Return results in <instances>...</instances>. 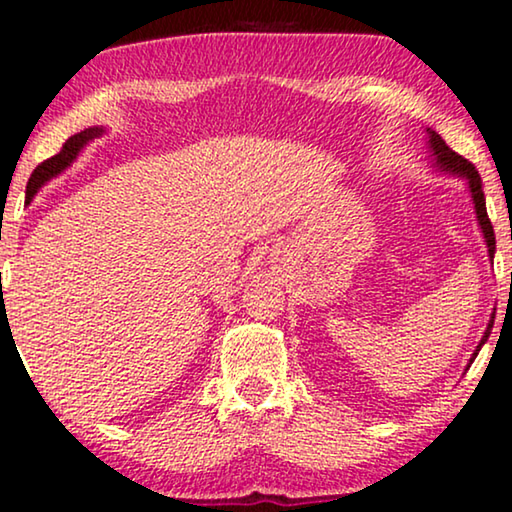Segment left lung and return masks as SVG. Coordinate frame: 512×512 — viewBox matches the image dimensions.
I'll return each instance as SVG.
<instances>
[{
  "instance_id": "8db88e82",
  "label": "left lung",
  "mask_w": 512,
  "mask_h": 512,
  "mask_svg": "<svg viewBox=\"0 0 512 512\" xmlns=\"http://www.w3.org/2000/svg\"><path fill=\"white\" fill-rule=\"evenodd\" d=\"M428 148H430V157H433L435 167L440 171H447V174H456L461 178H466L468 181V188H470V195H473V204H475V214H477V223H480L482 228V235H484V242H487V251H489V258L494 261V251H496V237H494V228H491V221L487 216V204H484V192H482V178L477 174V169L473 164L468 162L466 157H461L459 152H454L449 148L447 143L442 141L440 134H435V131L428 129ZM491 327H494V315H491V320L487 324V331H484L480 345H477V350L470 357V364L480 353V348L487 341L489 334H491Z\"/></svg>"
}]
</instances>
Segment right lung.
<instances>
[{
	"instance_id": "1",
	"label": "right lung",
	"mask_w": 512,
	"mask_h": 512,
	"mask_svg": "<svg viewBox=\"0 0 512 512\" xmlns=\"http://www.w3.org/2000/svg\"><path fill=\"white\" fill-rule=\"evenodd\" d=\"M101 134H103L101 126H94V129L79 131V134L70 136L68 141H65V145L61 148V152H58V155L44 159V162L39 164L35 171H32V176H30V181H28V202H30L32 197H35V192L42 188L46 181H51L53 176H58V174H61V171H65L72 162H75V157L79 155V150H82L86 143L94 141V138H98Z\"/></svg>"
}]
</instances>
